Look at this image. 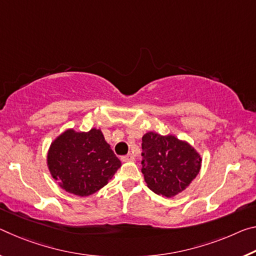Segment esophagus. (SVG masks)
I'll use <instances>...</instances> for the list:
<instances>
[{"mask_svg": "<svg viewBox=\"0 0 256 256\" xmlns=\"http://www.w3.org/2000/svg\"><path fill=\"white\" fill-rule=\"evenodd\" d=\"M120 160L122 162H133L134 160V155H133V154H128L126 156H123Z\"/></svg>", "mask_w": 256, "mask_h": 256, "instance_id": "esophagus-1", "label": "esophagus"}]
</instances>
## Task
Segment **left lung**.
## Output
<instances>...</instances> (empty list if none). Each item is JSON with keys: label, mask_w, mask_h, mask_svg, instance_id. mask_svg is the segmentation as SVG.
Returning <instances> with one entry per match:
<instances>
[{"label": "left lung", "mask_w": 256, "mask_h": 256, "mask_svg": "<svg viewBox=\"0 0 256 256\" xmlns=\"http://www.w3.org/2000/svg\"><path fill=\"white\" fill-rule=\"evenodd\" d=\"M141 156V171L148 188L168 198L186 190L202 168L200 154L189 142L171 134L146 133Z\"/></svg>", "instance_id": "obj_1"}]
</instances>
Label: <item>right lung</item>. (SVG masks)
Instances as JSON below:
<instances>
[{"mask_svg": "<svg viewBox=\"0 0 256 256\" xmlns=\"http://www.w3.org/2000/svg\"><path fill=\"white\" fill-rule=\"evenodd\" d=\"M46 165L60 188L86 197L106 186L122 163L101 130L93 128L88 132L67 128L60 133L48 150Z\"/></svg>", "mask_w": 256, "mask_h": 256, "instance_id": "right-lung-1", "label": "right lung"}]
</instances>
